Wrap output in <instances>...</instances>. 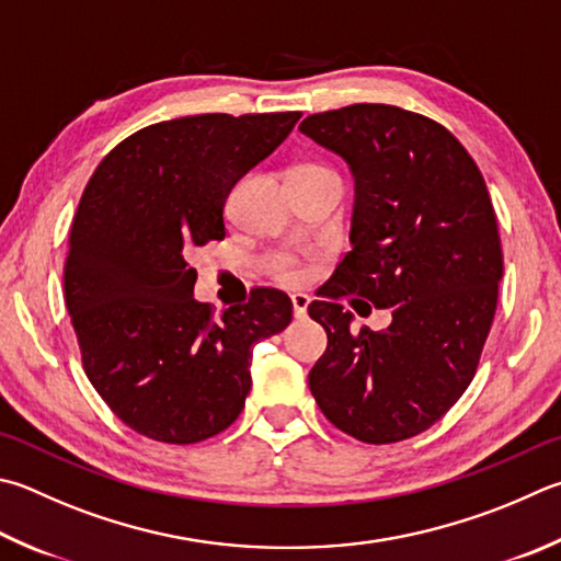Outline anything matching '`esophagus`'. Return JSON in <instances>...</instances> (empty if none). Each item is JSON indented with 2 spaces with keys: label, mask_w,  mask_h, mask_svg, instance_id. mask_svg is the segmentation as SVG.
<instances>
[{
  "label": "esophagus",
  "mask_w": 561,
  "mask_h": 561,
  "mask_svg": "<svg viewBox=\"0 0 561 561\" xmlns=\"http://www.w3.org/2000/svg\"><path fill=\"white\" fill-rule=\"evenodd\" d=\"M309 297L307 294H291V309H294V316L297 319H304L307 316V309H309Z\"/></svg>",
  "instance_id": "1"
}]
</instances>
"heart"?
I'll return each mask as SVG.
<instances>
[{"label": "heart", "mask_w": 561, "mask_h": 561, "mask_svg": "<svg viewBox=\"0 0 561 561\" xmlns=\"http://www.w3.org/2000/svg\"><path fill=\"white\" fill-rule=\"evenodd\" d=\"M291 176H335V174H333L329 167H323V164H299V167H294L289 171V179ZM272 274L277 279H282V282H299L301 279L299 264L294 262L291 257L272 260Z\"/></svg>", "instance_id": "heart-1"}]
</instances>
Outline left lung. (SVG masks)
Masks as SVG:
<instances>
[{
    "mask_svg": "<svg viewBox=\"0 0 561 561\" xmlns=\"http://www.w3.org/2000/svg\"><path fill=\"white\" fill-rule=\"evenodd\" d=\"M299 129L355 176L353 250L309 304L329 335L311 394L353 439H410L471 385L495 316L503 250L483 174L444 125L394 105L319 112ZM353 293L393 323L353 334L340 304Z\"/></svg>",
    "mask_w": 561,
    "mask_h": 561,
    "instance_id": "1",
    "label": "left lung"
}]
</instances>
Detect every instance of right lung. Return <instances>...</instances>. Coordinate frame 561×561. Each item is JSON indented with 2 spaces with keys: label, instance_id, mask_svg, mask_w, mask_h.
<instances>
[{
  "label": "right lung",
  "instance_id": "1",
  "mask_svg": "<svg viewBox=\"0 0 561 561\" xmlns=\"http://www.w3.org/2000/svg\"><path fill=\"white\" fill-rule=\"evenodd\" d=\"M301 112L157 122L100 161L78 203L64 270L88 380L147 439L198 444L238 420L252 345L284 331L291 299L254 287L220 316L193 299L188 257L226 238L228 193Z\"/></svg>",
  "mask_w": 561,
  "mask_h": 561
}]
</instances>
